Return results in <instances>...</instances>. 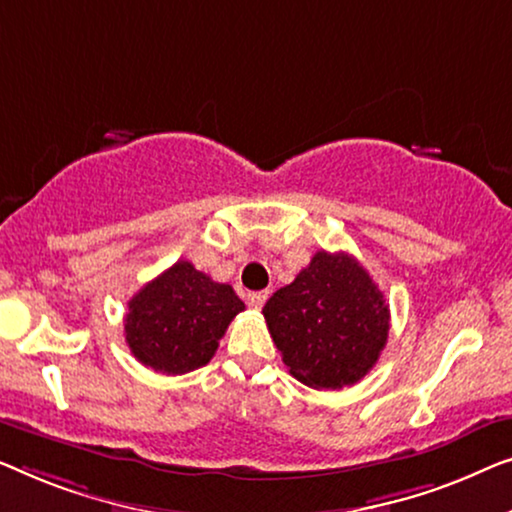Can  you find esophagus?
I'll return each mask as SVG.
<instances>
[{"instance_id": "esophagus-1", "label": "esophagus", "mask_w": 512, "mask_h": 512, "mask_svg": "<svg viewBox=\"0 0 512 512\" xmlns=\"http://www.w3.org/2000/svg\"><path fill=\"white\" fill-rule=\"evenodd\" d=\"M246 299H248V306L250 308H255V311H259V308L264 306V301L269 299V292H266V290L264 292H250Z\"/></svg>"}]
</instances>
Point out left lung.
Instances as JSON below:
<instances>
[{
	"label": "left lung",
	"instance_id": "left-lung-1",
	"mask_svg": "<svg viewBox=\"0 0 512 512\" xmlns=\"http://www.w3.org/2000/svg\"><path fill=\"white\" fill-rule=\"evenodd\" d=\"M290 373L313 390L355 385L376 366L390 334V306L348 253H315L262 308Z\"/></svg>",
	"mask_w": 512,
	"mask_h": 512
}]
</instances>
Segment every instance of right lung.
Returning a JSON list of instances; mask_svg holds the SVG:
<instances>
[{"mask_svg":"<svg viewBox=\"0 0 512 512\" xmlns=\"http://www.w3.org/2000/svg\"><path fill=\"white\" fill-rule=\"evenodd\" d=\"M243 308L232 285L215 283L178 259L129 299L125 341L141 364L181 376L211 362L229 322Z\"/></svg>","mask_w":512,"mask_h":512,"instance_id":"right-lung-1","label":"right lung"}]
</instances>
